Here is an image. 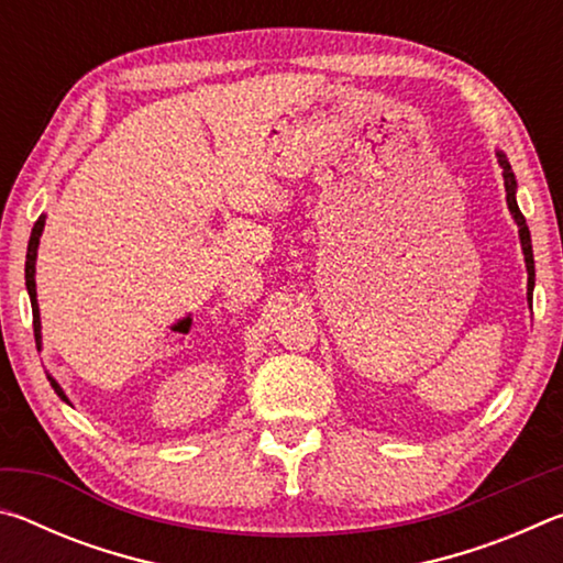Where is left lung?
Instances as JSON below:
<instances>
[{
    "mask_svg": "<svg viewBox=\"0 0 563 563\" xmlns=\"http://www.w3.org/2000/svg\"><path fill=\"white\" fill-rule=\"evenodd\" d=\"M497 161L504 170V190H507V206H509V213L514 218V223L519 228V241H521V253H523V263H527V300H529V308H531V298H533V251H531V233H529V225H527V218L521 216L519 211V203H517V176H514L511 164L504 151L497 148Z\"/></svg>",
    "mask_w": 563,
    "mask_h": 563,
    "instance_id": "8db88e82",
    "label": "left lung"
}]
</instances>
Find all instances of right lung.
Here are the masks:
<instances>
[{"mask_svg":"<svg viewBox=\"0 0 563 563\" xmlns=\"http://www.w3.org/2000/svg\"><path fill=\"white\" fill-rule=\"evenodd\" d=\"M44 221H46V216H40V221H36V223H34V228H32L30 245H26V265H24L26 292H30V300H32V316H34V338H36V347H40V350H42V318H40V302H36V280H34V275H36V251H40V238H42V231H44ZM46 377H49V383H52V387H54V393L59 395L66 405H69V397L64 395L62 385L56 383V379H54L52 375H46Z\"/></svg>","mask_w":563,"mask_h":563,"instance_id":"right-lung-1","label":"right lung"}]
</instances>
